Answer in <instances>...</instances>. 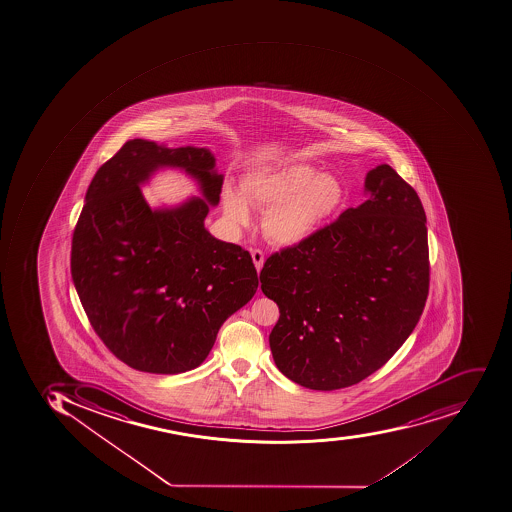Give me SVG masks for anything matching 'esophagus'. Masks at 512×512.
I'll return each mask as SVG.
<instances>
[{
    "instance_id": "obj_1",
    "label": "esophagus",
    "mask_w": 512,
    "mask_h": 512,
    "mask_svg": "<svg viewBox=\"0 0 512 512\" xmlns=\"http://www.w3.org/2000/svg\"><path fill=\"white\" fill-rule=\"evenodd\" d=\"M250 255H252V262H254L257 271L262 270L263 262H265V255H263L262 250L252 249L250 250Z\"/></svg>"
}]
</instances>
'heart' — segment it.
I'll return each mask as SVG.
<instances>
[{"instance_id":"heart-1","label":"heart","mask_w":512,"mask_h":512,"mask_svg":"<svg viewBox=\"0 0 512 512\" xmlns=\"http://www.w3.org/2000/svg\"><path fill=\"white\" fill-rule=\"evenodd\" d=\"M346 187L338 175L321 174L302 161L257 167L241 180V191L225 185L223 212L236 228L252 222L250 206L266 212V238L282 247L305 244L338 214Z\"/></svg>"}]
</instances>
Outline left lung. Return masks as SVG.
Listing matches in <instances>:
<instances>
[{"mask_svg": "<svg viewBox=\"0 0 512 512\" xmlns=\"http://www.w3.org/2000/svg\"><path fill=\"white\" fill-rule=\"evenodd\" d=\"M369 199L300 246L271 255L263 294L279 306L276 367L316 391L381 369L420 321L429 292L428 228L416 191L388 164L365 177Z\"/></svg>", "mask_w": 512, "mask_h": 512, "instance_id": "8db88e82", "label": "left lung"}]
</instances>
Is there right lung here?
<instances>
[{"mask_svg": "<svg viewBox=\"0 0 512 512\" xmlns=\"http://www.w3.org/2000/svg\"><path fill=\"white\" fill-rule=\"evenodd\" d=\"M159 166L199 180L204 200L151 210L139 185ZM223 175L207 148L134 139L94 175L72 239V278L92 329L132 369L187 372L203 364L223 322L254 297L252 257L204 228Z\"/></svg>", "mask_w": 512, "mask_h": 512, "instance_id": "1", "label": "right lung"}]
</instances>
